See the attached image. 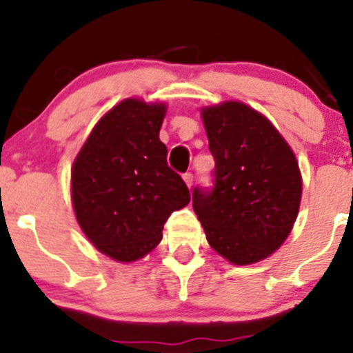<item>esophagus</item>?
<instances>
[{
	"mask_svg": "<svg viewBox=\"0 0 353 353\" xmlns=\"http://www.w3.org/2000/svg\"><path fill=\"white\" fill-rule=\"evenodd\" d=\"M182 179H184L185 184H188V188H190L192 185V181H194V176L190 172H185L184 176H182Z\"/></svg>",
	"mask_w": 353,
	"mask_h": 353,
	"instance_id": "obj_1",
	"label": "esophagus"
}]
</instances>
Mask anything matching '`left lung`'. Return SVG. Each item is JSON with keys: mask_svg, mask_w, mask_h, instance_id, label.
I'll return each mask as SVG.
<instances>
[{"mask_svg": "<svg viewBox=\"0 0 353 353\" xmlns=\"http://www.w3.org/2000/svg\"><path fill=\"white\" fill-rule=\"evenodd\" d=\"M214 185L192 190L208 242L229 262L247 265L275 252L292 230L302 177L292 149L267 117L244 103L202 109Z\"/></svg>", "mask_w": 353, "mask_h": 353, "instance_id": "8db88e82", "label": "left lung"}]
</instances>
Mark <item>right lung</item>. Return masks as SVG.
Returning <instances> with one entry per match:
<instances>
[{"label":"right lung","mask_w":353,"mask_h":353,"mask_svg":"<svg viewBox=\"0 0 353 353\" xmlns=\"http://www.w3.org/2000/svg\"><path fill=\"white\" fill-rule=\"evenodd\" d=\"M164 114L165 104L121 101L101 117L72 164L78 224L114 261L132 262L151 252L168 217L190 201L159 139Z\"/></svg>","instance_id":"1"}]
</instances>
